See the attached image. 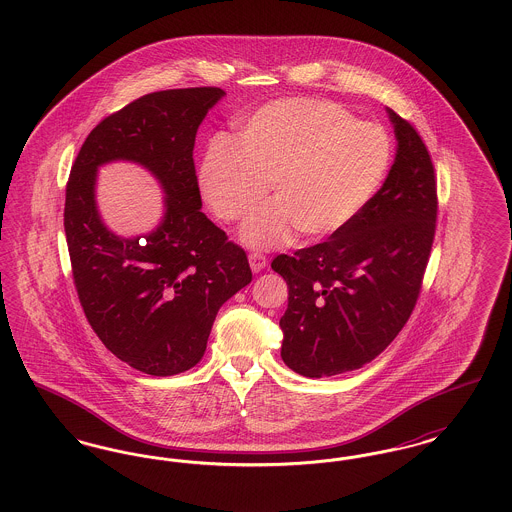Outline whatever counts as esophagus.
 Listing matches in <instances>:
<instances>
[{
  "label": "esophagus",
  "instance_id": "obj_1",
  "mask_svg": "<svg viewBox=\"0 0 512 512\" xmlns=\"http://www.w3.org/2000/svg\"><path fill=\"white\" fill-rule=\"evenodd\" d=\"M249 265H251L253 272H261V270L268 265L267 255H263V253H259V251L249 253Z\"/></svg>",
  "mask_w": 512,
  "mask_h": 512
}]
</instances>
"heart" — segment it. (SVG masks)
<instances>
[{"label":"heart","instance_id":"b5f03b06","mask_svg":"<svg viewBox=\"0 0 512 512\" xmlns=\"http://www.w3.org/2000/svg\"><path fill=\"white\" fill-rule=\"evenodd\" d=\"M390 167L386 132L334 101L278 99L251 113L230 146L211 144L199 186L222 222L245 219L267 195L272 203L244 226L257 247L330 236L353 219L380 188Z\"/></svg>","mask_w":512,"mask_h":512}]
</instances>
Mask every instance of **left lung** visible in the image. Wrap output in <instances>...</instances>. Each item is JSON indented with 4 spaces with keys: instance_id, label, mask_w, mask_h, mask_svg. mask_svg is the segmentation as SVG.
<instances>
[{
    "instance_id": "1",
    "label": "left lung",
    "mask_w": 512,
    "mask_h": 512,
    "mask_svg": "<svg viewBox=\"0 0 512 512\" xmlns=\"http://www.w3.org/2000/svg\"><path fill=\"white\" fill-rule=\"evenodd\" d=\"M390 113L397 155L384 186L322 244L278 255L288 288L282 359L320 378L374 361L411 318L436 236L438 180L411 122Z\"/></svg>"
}]
</instances>
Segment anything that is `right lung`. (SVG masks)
I'll list each match as a JSON object with an SVG mask.
<instances>
[{"label": "right lung", "mask_w": 512, "mask_h": 512, "mask_svg": "<svg viewBox=\"0 0 512 512\" xmlns=\"http://www.w3.org/2000/svg\"><path fill=\"white\" fill-rule=\"evenodd\" d=\"M222 96L203 86L134 99L88 134L69 174L65 236L84 315L115 357L151 376L197 365L222 303L251 282L244 249L199 211L195 134ZM115 158L144 164L168 192L166 220L144 241L98 219L95 169Z\"/></svg>", "instance_id": "obj_1"}]
</instances>
